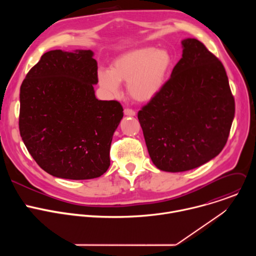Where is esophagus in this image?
I'll use <instances>...</instances> for the list:
<instances>
[{
    "instance_id": "34e87169",
    "label": "esophagus",
    "mask_w": 256,
    "mask_h": 256,
    "mask_svg": "<svg viewBox=\"0 0 256 256\" xmlns=\"http://www.w3.org/2000/svg\"><path fill=\"white\" fill-rule=\"evenodd\" d=\"M124 116H136V112L132 110V109H124Z\"/></svg>"
}]
</instances>
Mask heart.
<instances>
[{
    "instance_id": "obj_1",
    "label": "heart",
    "mask_w": 256,
    "mask_h": 256,
    "mask_svg": "<svg viewBox=\"0 0 256 256\" xmlns=\"http://www.w3.org/2000/svg\"><path fill=\"white\" fill-rule=\"evenodd\" d=\"M173 68V56L165 48H138L120 54L110 70L98 72V85L109 97L120 93V83H126L132 99L140 103L153 100L164 88Z\"/></svg>"
}]
</instances>
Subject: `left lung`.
I'll list each match as a JSON object with an SVG mask.
<instances>
[{
    "instance_id": "8db88e82",
    "label": "left lung",
    "mask_w": 256,
    "mask_h": 256,
    "mask_svg": "<svg viewBox=\"0 0 256 256\" xmlns=\"http://www.w3.org/2000/svg\"><path fill=\"white\" fill-rule=\"evenodd\" d=\"M181 46L170 79L138 114L150 158L166 172L192 170L220 154L235 114L222 62L196 38Z\"/></svg>"
}]
</instances>
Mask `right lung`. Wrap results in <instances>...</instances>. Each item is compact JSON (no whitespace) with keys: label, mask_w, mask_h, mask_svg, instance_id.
Segmentation results:
<instances>
[{"label":"right lung","mask_w":256,"mask_h":256,"mask_svg":"<svg viewBox=\"0 0 256 256\" xmlns=\"http://www.w3.org/2000/svg\"><path fill=\"white\" fill-rule=\"evenodd\" d=\"M90 50L46 52L20 88L19 130L32 158L58 178L100 177L124 118L120 102L98 100L97 62Z\"/></svg>","instance_id":"add662e5"}]
</instances>
